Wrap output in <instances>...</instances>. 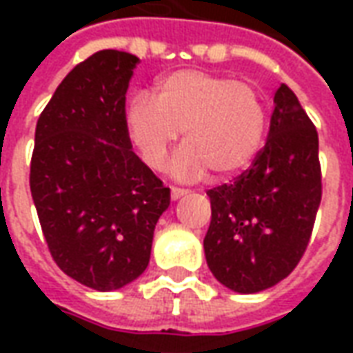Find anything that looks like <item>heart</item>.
I'll use <instances>...</instances> for the list:
<instances>
[{
	"mask_svg": "<svg viewBox=\"0 0 353 353\" xmlns=\"http://www.w3.org/2000/svg\"><path fill=\"white\" fill-rule=\"evenodd\" d=\"M230 143L236 147L238 151L242 153V151H245L248 147H250V143L253 141V132L248 130L244 124H240V126H236V128H232V132H230Z\"/></svg>",
	"mask_w": 353,
	"mask_h": 353,
	"instance_id": "b5f03b06",
	"label": "heart"
}]
</instances>
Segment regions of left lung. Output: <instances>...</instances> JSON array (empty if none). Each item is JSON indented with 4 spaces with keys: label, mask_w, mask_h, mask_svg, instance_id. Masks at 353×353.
I'll return each instance as SVG.
<instances>
[{
    "label": "left lung",
    "mask_w": 353,
    "mask_h": 353,
    "mask_svg": "<svg viewBox=\"0 0 353 353\" xmlns=\"http://www.w3.org/2000/svg\"><path fill=\"white\" fill-rule=\"evenodd\" d=\"M138 58L100 50L65 75L35 128L30 191L50 255L96 291L138 280L166 189L132 151L126 90Z\"/></svg>",
    "instance_id": "8db88e82"
}]
</instances>
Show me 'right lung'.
Returning a JSON list of instances; mask_svg holds the SVG:
<instances>
[{
	"mask_svg": "<svg viewBox=\"0 0 353 353\" xmlns=\"http://www.w3.org/2000/svg\"><path fill=\"white\" fill-rule=\"evenodd\" d=\"M274 103L268 138L252 168L208 192L206 263L215 280L242 295L293 272L321 202L318 132L291 92L278 90Z\"/></svg>",
	"mask_w": 353,
	"mask_h": 353,
	"instance_id": "right-lung-1",
	"label": "right lung"
}]
</instances>
